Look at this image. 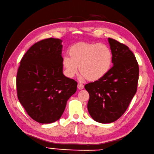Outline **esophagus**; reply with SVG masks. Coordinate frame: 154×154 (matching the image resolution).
<instances>
[{
    "mask_svg": "<svg viewBox=\"0 0 154 154\" xmlns=\"http://www.w3.org/2000/svg\"><path fill=\"white\" fill-rule=\"evenodd\" d=\"M77 88L79 89V90H82V89L84 88V85L81 83H78Z\"/></svg>",
    "mask_w": 154,
    "mask_h": 154,
    "instance_id": "obj_1",
    "label": "esophagus"
}]
</instances>
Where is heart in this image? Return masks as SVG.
I'll return each instance as SVG.
<instances>
[{"label": "heart", "instance_id": "obj_1", "mask_svg": "<svg viewBox=\"0 0 154 154\" xmlns=\"http://www.w3.org/2000/svg\"><path fill=\"white\" fill-rule=\"evenodd\" d=\"M68 56L62 58L65 75L69 78L80 73L90 81L100 79L108 72L112 62V54L103 44L80 42L69 50Z\"/></svg>", "mask_w": 154, "mask_h": 154}]
</instances>
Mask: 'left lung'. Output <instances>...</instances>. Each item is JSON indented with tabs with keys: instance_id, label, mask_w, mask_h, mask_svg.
I'll list each match as a JSON object with an SVG mask.
<instances>
[{
	"instance_id": "8db88e82",
	"label": "left lung",
	"mask_w": 154,
	"mask_h": 154,
	"mask_svg": "<svg viewBox=\"0 0 154 154\" xmlns=\"http://www.w3.org/2000/svg\"><path fill=\"white\" fill-rule=\"evenodd\" d=\"M113 67L100 79L85 85L90 98L87 108L100 123L116 121L125 112L137 91L139 67L128 46L108 38Z\"/></svg>"
}]
</instances>
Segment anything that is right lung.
Listing matches in <instances>:
<instances>
[{
  "mask_svg": "<svg viewBox=\"0 0 154 154\" xmlns=\"http://www.w3.org/2000/svg\"><path fill=\"white\" fill-rule=\"evenodd\" d=\"M62 42L54 38L36 42L23 56L17 71V98L28 115L40 123L58 121L77 91V82L63 74Z\"/></svg>",
  "mask_w": 154,
  "mask_h": 154,
  "instance_id": "right-lung-1",
  "label": "right lung"
}]
</instances>
